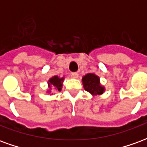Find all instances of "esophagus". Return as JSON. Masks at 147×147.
Segmentation results:
<instances>
[{
  "label": "esophagus",
  "mask_w": 147,
  "mask_h": 147,
  "mask_svg": "<svg viewBox=\"0 0 147 147\" xmlns=\"http://www.w3.org/2000/svg\"><path fill=\"white\" fill-rule=\"evenodd\" d=\"M71 77L73 78V79H78L79 78V74L77 72H73V73L71 74Z\"/></svg>",
  "instance_id": "34e87169"
}]
</instances>
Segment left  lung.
<instances>
[{
    "instance_id": "8db88e82",
    "label": "left lung",
    "mask_w": 147,
    "mask_h": 147,
    "mask_svg": "<svg viewBox=\"0 0 147 147\" xmlns=\"http://www.w3.org/2000/svg\"><path fill=\"white\" fill-rule=\"evenodd\" d=\"M82 82L85 90L92 96L100 95L105 91V86L100 83V78L95 74H86L82 78Z\"/></svg>"
}]
</instances>
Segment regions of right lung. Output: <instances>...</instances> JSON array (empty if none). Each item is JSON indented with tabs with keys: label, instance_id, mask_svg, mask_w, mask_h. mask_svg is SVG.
<instances>
[{
	"label": "right lung",
	"instance_id": "obj_1",
	"mask_svg": "<svg viewBox=\"0 0 147 147\" xmlns=\"http://www.w3.org/2000/svg\"><path fill=\"white\" fill-rule=\"evenodd\" d=\"M64 80V77H60L58 76H54L51 77L48 80V90H46V93L49 94L53 95V93L52 92V88H54L55 90L57 91H61L62 87H63V82Z\"/></svg>",
	"mask_w": 147,
	"mask_h": 147
}]
</instances>
